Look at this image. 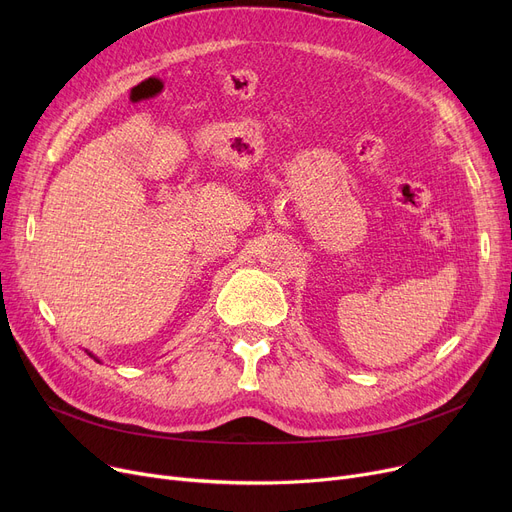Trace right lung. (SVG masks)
Returning <instances> with one entry per match:
<instances>
[{"label": "right lung", "instance_id": "right-lung-1", "mask_svg": "<svg viewBox=\"0 0 512 512\" xmlns=\"http://www.w3.org/2000/svg\"><path fill=\"white\" fill-rule=\"evenodd\" d=\"M87 355H89V357H93V359H95V361H97V363H99V359H97V357H95V355H93V353H89V351H87Z\"/></svg>", "mask_w": 512, "mask_h": 512}]
</instances>
